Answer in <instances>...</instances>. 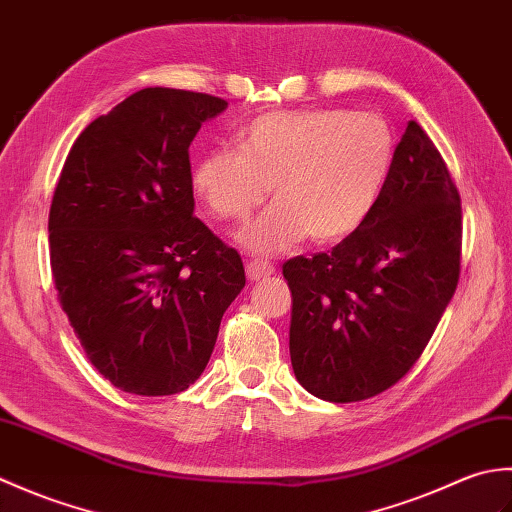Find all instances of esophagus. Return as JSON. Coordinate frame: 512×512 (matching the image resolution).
<instances>
[{
    "label": "esophagus",
    "instance_id": "34e87169",
    "mask_svg": "<svg viewBox=\"0 0 512 512\" xmlns=\"http://www.w3.org/2000/svg\"><path fill=\"white\" fill-rule=\"evenodd\" d=\"M273 273H275V266L268 264V262H250L246 266V275H248L250 281H259L264 277H270Z\"/></svg>",
    "mask_w": 512,
    "mask_h": 512
}]
</instances>
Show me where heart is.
<instances>
[{"label":"heart","mask_w":512,"mask_h":512,"mask_svg":"<svg viewBox=\"0 0 512 512\" xmlns=\"http://www.w3.org/2000/svg\"><path fill=\"white\" fill-rule=\"evenodd\" d=\"M237 149H213L195 162L191 187L215 220H244L237 233L253 255H279L310 235L332 244L356 233L383 195L394 165V134L376 114L347 110L273 112L255 118Z\"/></svg>","instance_id":"obj_1"}]
</instances>
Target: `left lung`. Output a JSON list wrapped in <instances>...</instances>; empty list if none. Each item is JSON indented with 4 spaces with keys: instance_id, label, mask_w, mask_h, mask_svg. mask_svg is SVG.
I'll list each match as a JSON object with an SVG mask.
<instances>
[{
    "instance_id": "left-lung-1",
    "label": "left lung",
    "mask_w": 512,
    "mask_h": 512,
    "mask_svg": "<svg viewBox=\"0 0 512 512\" xmlns=\"http://www.w3.org/2000/svg\"><path fill=\"white\" fill-rule=\"evenodd\" d=\"M460 257L458 187L431 138L409 121L372 217L328 253L284 264L301 387L356 402L396 385L447 310Z\"/></svg>"
}]
</instances>
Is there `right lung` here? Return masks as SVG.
Wrapping results in <instances>:
<instances>
[{
	"mask_svg": "<svg viewBox=\"0 0 512 512\" xmlns=\"http://www.w3.org/2000/svg\"><path fill=\"white\" fill-rule=\"evenodd\" d=\"M211 94L145 88L72 145L50 206L54 288L90 363L136 396L204 372L244 264L193 217L189 145L226 110Z\"/></svg>",
	"mask_w": 512,
	"mask_h": 512,
	"instance_id": "1",
	"label": "right lung"
}]
</instances>
